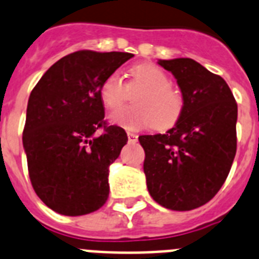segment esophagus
Wrapping results in <instances>:
<instances>
[{
  "label": "esophagus",
  "instance_id": "esophagus-1",
  "mask_svg": "<svg viewBox=\"0 0 259 259\" xmlns=\"http://www.w3.org/2000/svg\"><path fill=\"white\" fill-rule=\"evenodd\" d=\"M127 139H129V142H132V143H136L137 141H138V136H137L136 133L127 132Z\"/></svg>",
  "mask_w": 259,
  "mask_h": 259
}]
</instances>
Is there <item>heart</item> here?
<instances>
[{
	"label": "heart",
	"instance_id": "b5f03b06",
	"mask_svg": "<svg viewBox=\"0 0 259 259\" xmlns=\"http://www.w3.org/2000/svg\"><path fill=\"white\" fill-rule=\"evenodd\" d=\"M130 82L123 83L118 73L104 78L99 87L103 105L114 111L126 102L130 91L141 89L133 98L134 107L122 108L111 116L112 122L130 130L154 125L156 129L173 126L184 112L185 100L180 90L170 84L168 74L156 65L139 64L129 69Z\"/></svg>",
	"mask_w": 259,
	"mask_h": 259
}]
</instances>
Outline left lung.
<instances>
[{
	"instance_id": "obj_1",
	"label": "left lung",
	"mask_w": 259,
	"mask_h": 259,
	"mask_svg": "<svg viewBox=\"0 0 259 259\" xmlns=\"http://www.w3.org/2000/svg\"><path fill=\"white\" fill-rule=\"evenodd\" d=\"M157 64L176 78L185 107L165 134L138 138L148 193L169 210H194L215 197L232 167L237 104L226 80L192 58Z\"/></svg>"
}]
</instances>
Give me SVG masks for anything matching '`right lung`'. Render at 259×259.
Listing matches in <instances>:
<instances>
[{
  "mask_svg": "<svg viewBox=\"0 0 259 259\" xmlns=\"http://www.w3.org/2000/svg\"><path fill=\"white\" fill-rule=\"evenodd\" d=\"M134 55L78 51L52 65L31 92L23 147L37 197L56 212L79 217L109 194V165L126 145L125 130L104 121L99 87ZM103 128L100 136L95 133Z\"/></svg>",
  "mask_w": 259,
  "mask_h": 259,
  "instance_id": "right-lung-1",
  "label": "right lung"
}]
</instances>
